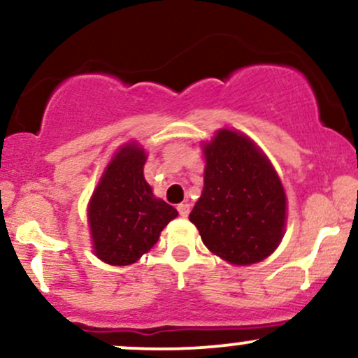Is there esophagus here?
Returning a JSON list of instances; mask_svg holds the SVG:
<instances>
[{
	"label": "esophagus",
	"mask_w": 358,
	"mask_h": 358,
	"mask_svg": "<svg viewBox=\"0 0 358 358\" xmlns=\"http://www.w3.org/2000/svg\"><path fill=\"white\" fill-rule=\"evenodd\" d=\"M176 208H178V213L182 217H188V213H190V205L188 203H180Z\"/></svg>",
	"instance_id": "1"
}]
</instances>
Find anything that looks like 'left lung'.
Returning a JSON list of instances; mask_svg holds the SVG:
<instances>
[{
	"label": "left lung",
	"instance_id": "obj_1",
	"mask_svg": "<svg viewBox=\"0 0 358 358\" xmlns=\"http://www.w3.org/2000/svg\"><path fill=\"white\" fill-rule=\"evenodd\" d=\"M203 192L190 212L210 252L236 266L262 261L285 236L286 193L248 136L220 129L203 145Z\"/></svg>",
	"mask_w": 358,
	"mask_h": 358
}]
</instances>
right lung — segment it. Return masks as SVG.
<instances>
[{"instance_id": "right-lung-1", "label": "right lung", "mask_w": 358, "mask_h": 358, "mask_svg": "<svg viewBox=\"0 0 358 358\" xmlns=\"http://www.w3.org/2000/svg\"><path fill=\"white\" fill-rule=\"evenodd\" d=\"M146 153L136 143L124 145L106 168L87 208L94 254L113 266L136 262L158 242L178 212L156 199L143 168Z\"/></svg>"}]
</instances>
